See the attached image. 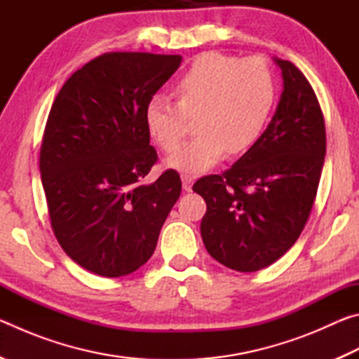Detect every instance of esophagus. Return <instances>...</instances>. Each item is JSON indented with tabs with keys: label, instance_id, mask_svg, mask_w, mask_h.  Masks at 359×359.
Segmentation results:
<instances>
[{
	"label": "esophagus",
	"instance_id": "34e87169",
	"mask_svg": "<svg viewBox=\"0 0 359 359\" xmlns=\"http://www.w3.org/2000/svg\"><path fill=\"white\" fill-rule=\"evenodd\" d=\"M193 182H194V177H191V175H182V187H184L185 191H191Z\"/></svg>",
	"mask_w": 359,
	"mask_h": 359
}]
</instances>
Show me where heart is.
I'll use <instances>...</instances> for the list:
<instances>
[{
	"label": "heart",
	"mask_w": 359,
	"mask_h": 359,
	"mask_svg": "<svg viewBox=\"0 0 359 359\" xmlns=\"http://www.w3.org/2000/svg\"><path fill=\"white\" fill-rule=\"evenodd\" d=\"M177 102L156 95L147 102L144 120L161 150L172 151L187 131V118H198V137L168 158V166L182 174H201L229 151L244 154L271 117L276 83L261 60H241L208 52L199 55L174 83Z\"/></svg>",
	"instance_id": "heart-1"
}]
</instances>
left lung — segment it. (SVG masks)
<instances>
[{
    "label": "left lung",
    "instance_id": "8db88e82",
    "mask_svg": "<svg viewBox=\"0 0 359 359\" xmlns=\"http://www.w3.org/2000/svg\"><path fill=\"white\" fill-rule=\"evenodd\" d=\"M283 92L274 117L253 147L222 175L193 185L208 210L201 220L210 257L239 272L283 257L311 215L326 155L323 114L306 76L274 57Z\"/></svg>",
    "mask_w": 359,
    "mask_h": 359
}]
</instances>
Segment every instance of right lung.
<instances>
[{
    "mask_svg": "<svg viewBox=\"0 0 359 359\" xmlns=\"http://www.w3.org/2000/svg\"><path fill=\"white\" fill-rule=\"evenodd\" d=\"M180 55L112 52L82 66L57 95L39 171L53 234L79 266L128 276L154 255L182 190L174 169L142 184L156 161L145 107Z\"/></svg>",
    "mask_w": 359,
    "mask_h": 359,
    "instance_id": "right-lung-1",
    "label": "right lung"
}]
</instances>
